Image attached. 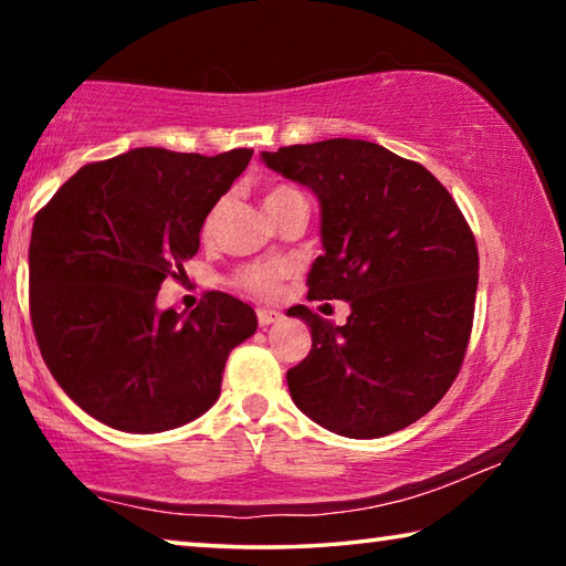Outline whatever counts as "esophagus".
I'll return each instance as SVG.
<instances>
[{
	"mask_svg": "<svg viewBox=\"0 0 566 566\" xmlns=\"http://www.w3.org/2000/svg\"><path fill=\"white\" fill-rule=\"evenodd\" d=\"M256 319H260L262 327H270V324H276L282 319V312L266 310V306H262V310H256Z\"/></svg>",
	"mask_w": 566,
	"mask_h": 566,
	"instance_id": "esophagus-1",
	"label": "esophagus"
}]
</instances>
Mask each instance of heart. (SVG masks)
<instances>
[{"label": "heart", "instance_id": "obj_1", "mask_svg": "<svg viewBox=\"0 0 566 566\" xmlns=\"http://www.w3.org/2000/svg\"><path fill=\"white\" fill-rule=\"evenodd\" d=\"M290 191H294V189L274 187L272 191H266L264 205L272 202V199H276V197H282V195H290ZM214 217H217V212L209 214L207 229L212 227ZM280 280H282V266L280 264H264V262L242 266V270L234 274V284L239 286V290H244L249 294H256V296H272L276 292V286H280Z\"/></svg>", "mask_w": 566, "mask_h": 566}]
</instances>
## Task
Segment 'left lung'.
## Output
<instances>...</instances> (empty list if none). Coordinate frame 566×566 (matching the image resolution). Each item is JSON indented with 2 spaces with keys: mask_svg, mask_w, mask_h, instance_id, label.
I'll return each instance as SVG.
<instances>
[{
  "mask_svg": "<svg viewBox=\"0 0 566 566\" xmlns=\"http://www.w3.org/2000/svg\"><path fill=\"white\" fill-rule=\"evenodd\" d=\"M262 161L319 202L324 254L312 300H344L334 327L304 304L306 359L286 371L294 405L352 439L399 432L452 387L472 332L479 254L452 195L417 161L364 139L262 151Z\"/></svg>",
  "mask_w": 566,
  "mask_h": 566,
  "instance_id": "8db88e82",
  "label": "left lung"
}]
</instances>
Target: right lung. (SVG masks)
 <instances>
[{
    "instance_id": "right-lung-1",
    "label": "right lung",
    "mask_w": 566,
    "mask_h": 566,
    "mask_svg": "<svg viewBox=\"0 0 566 566\" xmlns=\"http://www.w3.org/2000/svg\"><path fill=\"white\" fill-rule=\"evenodd\" d=\"M249 159L252 149H129L82 167L36 214V344L56 385L102 424L157 434L202 417L229 352L256 332L252 306L224 292L191 312L157 310L161 282L185 272L207 214Z\"/></svg>"
}]
</instances>
